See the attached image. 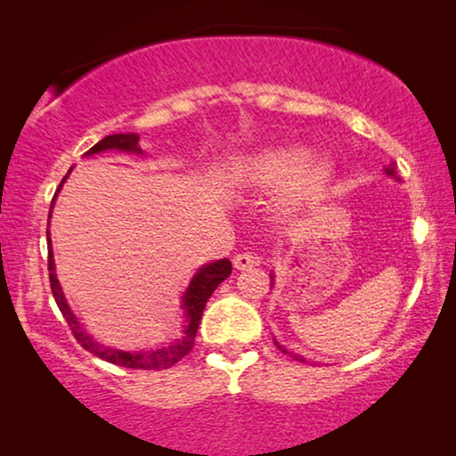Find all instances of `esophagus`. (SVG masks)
I'll return each mask as SVG.
<instances>
[{"label":"esophagus","instance_id":"esophagus-1","mask_svg":"<svg viewBox=\"0 0 456 456\" xmlns=\"http://www.w3.org/2000/svg\"><path fill=\"white\" fill-rule=\"evenodd\" d=\"M232 264L236 270H248V267L257 265V257H253L251 253H239V255H234Z\"/></svg>","mask_w":456,"mask_h":456}]
</instances>
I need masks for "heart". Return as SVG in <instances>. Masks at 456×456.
Wrapping results in <instances>:
<instances>
[{
	"label": "heart",
	"mask_w": 456,
	"mask_h": 456,
	"mask_svg": "<svg viewBox=\"0 0 456 456\" xmlns=\"http://www.w3.org/2000/svg\"><path fill=\"white\" fill-rule=\"evenodd\" d=\"M236 183L257 192H278V205L286 214L309 209L332 192L336 166L326 155H314L305 147H267L240 159L234 167Z\"/></svg>",
	"instance_id": "1"
}]
</instances>
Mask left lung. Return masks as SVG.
Segmentation results:
<instances>
[{
	"instance_id": "left-lung-1",
	"label": "left lung",
	"mask_w": 456,
	"mask_h": 456,
	"mask_svg": "<svg viewBox=\"0 0 456 456\" xmlns=\"http://www.w3.org/2000/svg\"><path fill=\"white\" fill-rule=\"evenodd\" d=\"M386 174H390V176H395V178H398V170H396V166H395V164H390V167H386ZM270 278L273 280V276H270ZM270 284H272V282H270ZM276 346H278V348H280V351H282V353H286V348H284V346H280V345H278V342H276ZM295 357H297L298 361H305V359L301 357V354H295Z\"/></svg>"
}]
</instances>
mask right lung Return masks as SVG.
I'll use <instances>...</instances> for the list:
<instances>
[{
  "instance_id": "obj_1",
  "label": "right lung",
  "mask_w": 456,
  "mask_h": 456,
  "mask_svg": "<svg viewBox=\"0 0 456 456\" xmlns=\"http://www.w3.org/2000/svg\"><path fill=\"white\" fill-rule=\"evenodd\" d=\"M110 149H116V151H128V153H142L139 147V134L134 133H120V134H110L105 136L93 145L86 155L93 153H102V151H110ZM66 180V176H64ZM64 180L60 183L64 184ZM60 189L55 191V197H58ZM55 197L52 199V208ZM52 217V214H49ZM49 224V222H47ZM47 248H49V257H47V270H49V284H52V292L55 303L64 315V320L70 326L74 338L78 340V345L95 354V357L108 361V363L120 365V367H128V370H167L174 363H178L180 359L184 357L186 353H191V348L195 346V336H197V328L201 323V315L205 305H208V298L211 297L217 286H220L224 280H226L230 273H232V264L228 259H217L214 264L203 265L195 276H192L189 289L184 290L183 297V309H184V330L183 336L176 342H172L170 346H161V348H151V351H118V348H110L99 345L97 340H93V336L86 334V330L80 326V322L77 320V315L72 314L70 305L66 303L64 292H61L60 280L55 276V264H53V251H52V240H49V232H47Z\"/></svg>"
}]
</instances>
